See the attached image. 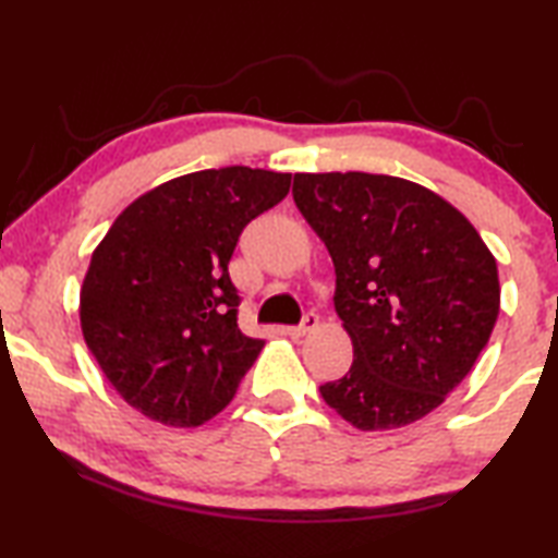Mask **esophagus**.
Segmentation results:
<instances>
[{
	"label": "esophagus",
	"instance_id": "34e87169",
	"mask_svg": "<svg viewBox=\"0 0 558 558\" xmlns=\"http://www.w3.org/2000/svg\"><path fill=\"white\" fill-rule=\"evenodd\" d=\"M319 325V315H315V313H307L305 317H302V323L300 325H295V327H290L288 329V335L290 337H295V339H300V337H305L307 332H313V329Z\"/></svg>",
	"mask_w": 558,
	"mask_h": 558
}]
</instances>
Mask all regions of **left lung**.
<instances>
[{
  "label": "left lung",
  "instance_id": "left-lung-1",
  "mask_svg": "<svg viewBox=\"0 0 558 558\" xmlns=\"http://www.w3.org/2000/svg\"><path fill=\"white\" fill-rule=\"evenodd\" d=\"M292 199L335 263L354 362L319 386L362 430L401 428L446 401L499 315L497 263L465 216L399 177L295 174Z\"/></svg>",
  "mask_w": 558,
  "mask_h": 558
}]
</instances>
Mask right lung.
Returning <instances> with one entry per match:
<instances>
[{"instance_id": "obj_1", "label": "right lung", "mask_w": 558, "mask_h": 558, "mask_svg": "<svg viewBox=\"0 0 558 558\" xmlns=\"http://www.w3.org/2000/svg\"><path fill=\"white\" fill-rule=\"evenodd\" d=\"M290 192V174L221 167L132 202L93 253L81 327L102 374L132 409L192 428L223 411L263 339L239 329L229 276L239 235Z\"/></svg>"}]
</instances>
